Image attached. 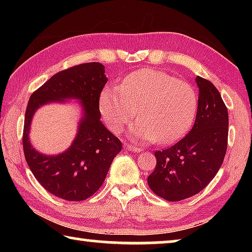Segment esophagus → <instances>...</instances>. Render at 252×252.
<instances>
[{
	"label": "esophagus",
	"mask_w": 252,
	"mask_h": 252,
	"mask_svg": "<svg viewBox=\"0 0 252 252\" xmlns=\"http://www.w3.org/2000/svg\"><path fill=\"white\" fill-rule=\"evenodd\" d=\"M126 150L131 151V152H136V153H139V152H142V149H141V148L132 147V146H130V144H126Z\"/></svg>",
	"instance_id": "34e87169"
}]
</instances>
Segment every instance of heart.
Listing matches in <instances>:
<instances>
[{"mask_svg": "<svg viewBox=\"0 0 252 252\" xmlns=\"http://www.w3.org/2000/svg\"><path fill=\"white\" fill-rule=\"evenodd\" d=\"M101 116L113 132L130 126L136 141L172 144L185 136L194 121L198 96L193 87L164 72L142 69L131 73L120 87H105L99 99Z\"/></svg>", "mask_w": 252, "mask_h": 252, "instance_id": "obj_1", "label": "heart"}]
</instances>
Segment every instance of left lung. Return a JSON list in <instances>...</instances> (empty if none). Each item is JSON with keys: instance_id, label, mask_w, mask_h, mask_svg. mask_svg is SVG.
<instances>
[{"instance_id": "left-lung-1", "label": "left lung", "mask_w": 252, "mask_h": 252, "mask_svg": "<svg viewBox=\"0 0 252 252\" xmlns=\"http://www.w3.org/2000/svg\"><path fill=\"white\" fill-rule=\"evenodd\" d=\"M198 110L192 129L174 146L155 152L148 185L168 201L192 197L208 186L222 164L228 143V110L210 81L197 76Z\"/></svg>"}]
</instances>
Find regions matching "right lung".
<instances>
[{
  "instance_id": "right-lung-1",
  "label": "right lung",
  "mask_w": 252,
  "mask_h": 252,
  "mask_svg": "<svg viewBox=\"0 0 252 252\" xmlns=\"http://www.w3.org/2000/svg\"><path fill=\"white\" fill-rule=\"evenodd\" d=\"M99 62L59 72L30 97L25 111L23 150L33 176L46 191L67 201H82L102 186L122 143L100 120L99 99L108 78ZM78 99L83 113L71 146L59 155L37 152L29 140L33 114L41 106Z\"/></svg>"
}]
</instances>
